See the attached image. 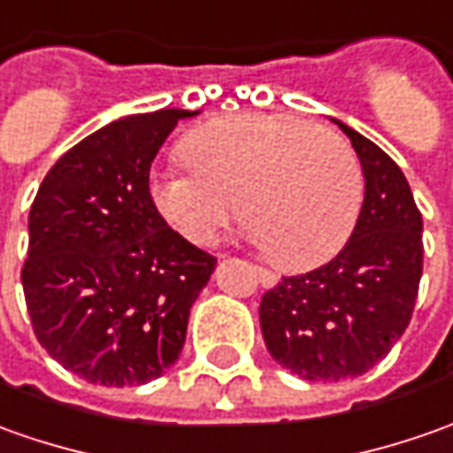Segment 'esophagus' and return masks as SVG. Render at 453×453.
I'll return each mask as SVG.
<instances>
[{"label":"esophagus","instance_id":"1","mask_svg":"<svg viewBox=\"0 0 453 453\" xmlns=\"http://www.w3.org/2000/svg\"><path fill=\"white\" fill-rule=\"evenodd\" d=\"M257 276H259V281H262L264 287H274L276 279H279L274 272H269V269H264V266H257Z\"/></svg>","mask_w":453,"mask_h":453}]
</instances>
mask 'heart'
<instances>
[{
	"label": "heart",
	"instance_id": "b5f03b06",
	"mask_svg": "<svg viewBox=\"0 0 453 453\" xmlns=\"http://www.w3.org/2000/svg\"><path fill=\"white\" fill-rule=\"evenodd\" d=\"M189 162L149 172V199L179 236L209 244L236 211L284 269L332 259L359 219L364 179L347 139L287 114L221 117L184 139Z\"/></svg>",
	"mask_w": 453,
	"mask_h": 453
}]
</instances>
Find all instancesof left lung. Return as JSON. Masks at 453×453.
<instances>
[{
	"label": "left lung",
	"mask_w": 453,
	"mask_h": 453,
	"mask_svg": "<svg viewBox=\"0 0 453 453\" xmlns=\"http://www.w3.org/2000/svg\"><path fill=\"white\" fill-rule=\"evenodd\" d=\"M364 172L357 226L332 262L284 276L262 296L259 321L272 359L306 381L366 374L406 332L424 264L421 214L384 149L334 119Z\"/></svg>",
	"instance_id": "left-lung-1"
}]
</instances>
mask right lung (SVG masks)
I'll return each mask as SVG.
<instances>
[{"label":"right lung","mask_w":453,"mask_h":453,"mask_svg":"<svg viewBox=\"0 0 453 453\" xmlns=\"http://www.w3.org/2000/svg\"><path fill=\"white\" fill-rule=\"evenodd\" d=\"M189 109L132 114L59 157L29 209L21 269L39 344L89 384H147L179 359L217 259L149 199V169Z\"/></svg>","instance_id":"1"}]
</instances>
